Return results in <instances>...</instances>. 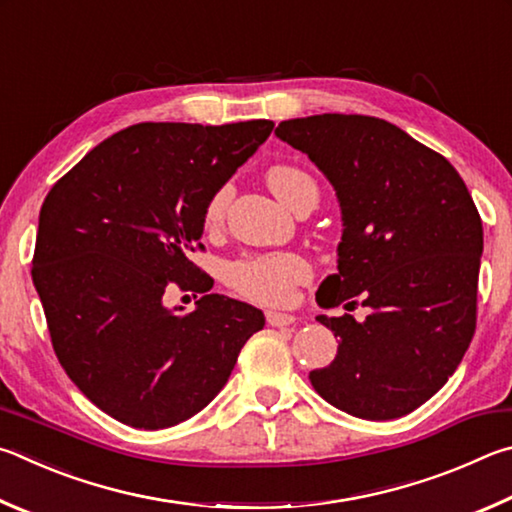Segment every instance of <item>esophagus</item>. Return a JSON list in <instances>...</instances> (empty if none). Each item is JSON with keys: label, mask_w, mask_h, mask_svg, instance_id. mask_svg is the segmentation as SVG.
Masks as SVG:
<instances>
[{"label": "esophagus", "mask_w": 512, "mask_h": 512, "mask_svg": "<svg viewBox=\"0 0 512 512\" xmlns=\"http://www.w3.org/2000/svg\"><path fill=\"white\" fill-rule=\"evenodd\" d=\"M267 324L274 326V328H283V326H292L294 319L292 315H288V312H276V310H267Z\"/></svg>", "instance_id": "34e87169"}]
</instances>
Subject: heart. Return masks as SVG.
I'll list each match as a JSON object with an SVG mask.
<instances>
[{
	"instance_id": "obj_1",
	"label": "heart",
	"mask_w": 512,
	"mask_h": 512,
	"mask_svg": "<svg viewBox=\"0 0 512 512\" xmlns=\"http://www.w3.org/2000/svg\"><path fill=\"white\" fill-rule=\"evenodd\" d=\"M267 186L290 209L297 202V197L306 188L315 186V182L294 166H272L267 170ZM229 188L224 186L215 193L209 204H206L204 220L206 224H218L227 209ZM310 276V270L303 258L294 254H263V256H247L227 267V281L233 290L242 297H247L265 306H283L294 294V288Z\"/></svg>"
}]
</instances>
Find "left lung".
Wrapping results in <instances>:
<instances>
[{
    "mask_svg": "<svg viewBox=\"0 0 512 512\" xmlns=\"http://www.w3.org/2000/svg\"><path fill=\"white\" fill-rule=\"evenodd\" d=\"M274 134L326 175L342 211L337 274L317 303L362 297L371 310L364 321L317 317L339 346L310 371L312 387L357 418L405 416L450 380L477 326L483 227L468 186L443 155L375 116L315 114Z\"/></svg>",
    "mask_w": 512,
    "mask_h": 512,
    "instance_id": "1",
    "label": "left lung"
}]
</instances>
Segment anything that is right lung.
I'll list each match as a JSON object with an SVG mask.
<instances>
[{
    "mask_svg": "<svg viewBox=\"0 0 512 512\" xmlns=\"http://www.w3.org/2000/svg\"><path fill=\"white\" fill-rule=\"evenodd\" d=\"M272 121L137 123L78 161L42 204L33 285L69 380L137 429L184 423L218 396L263 312L222 294L188 254L211 197ZM202 247V245H200ZM168 284L205 294L163 306Z\"/></svg>",
    "mask_w": 512,
    "mask_h": 512,
    "instance_id": "1",
    "label": "right lung"
}]
</instances>
